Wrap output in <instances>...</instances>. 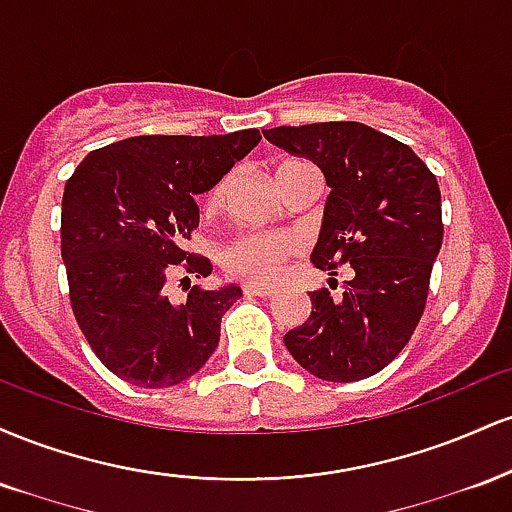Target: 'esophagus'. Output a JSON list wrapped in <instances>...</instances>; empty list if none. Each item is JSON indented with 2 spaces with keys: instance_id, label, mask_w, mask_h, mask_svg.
<instances>
[{
  "instance_id": "1",
  "label": "esophagus",
  "mask_w": 512,
  "mask_h": 512,
  "mask_svg": "<svg viewBox=\"0 0 512 512\" xmlns=\"http://www.w3.org/2000/svg\"><path fill=\"white\" fill-rule=\"evenodd\" d=\"M243 291L248 293V296H260V298H269L276 293V289H272V286H257V284H245Z\"/></svg>"
}]
</instances>
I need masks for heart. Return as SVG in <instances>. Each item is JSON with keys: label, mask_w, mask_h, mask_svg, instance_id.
Returning <instances> with one entry per match:
<instances>
[{"label": "heart", "mask_w": 512, "mask_h": 512, "mask_svg": "<svg viewBox=\"0 0 512 512\" xmlns=\"http://www.w3.org/2000/svg\"><path fill=\"white\" fill-rule=\"evenodd\" d=\"M293 161L284 163L281 168L291 166ZM228 185H231V175L221 178L209 192V202L219 204L226 197ZM298 238L291 233H264V231H248L233 238L221 252V264L228 274L238 276V279L252 281V284H264L279 276L281 267L286 260L296 255Z\"/></svg>", "instance_id": "obj_1"}]
</instances>
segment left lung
Wrapping results in <instances>:
<instances>
[{
    "instance_id": "obj_1",
    "label": "left lung",
    "mask_w": 512,
    "mask_h": 512,
    "mask_svg": "<svg viewBox=\"0 0 512 512\" xmlns=\"http://www.w3.org/2000/svg\"><path fill=\"white\" fill-rule=\"evenodd\" d=\"M264 139L305 156L325 175L330 197L310 260L337 276L342 296L308 293L313 310L286 332L289 354L315 378L354 383L383 370L419 325L443 245L440 190L407 144L361 122L262 129ZM337 279H330V289Z\"/></svg>"
}]
</instances>
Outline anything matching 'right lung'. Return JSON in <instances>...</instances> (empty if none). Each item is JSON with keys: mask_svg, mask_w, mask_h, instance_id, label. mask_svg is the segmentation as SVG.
I'll use <instances>...</instances> for the list:
<instances>
[{"mask_svg": "<svg viewBox=\"0 0 512 512\" xmlns=\"http://www.w3.org/2000/svg\"><path fill=\"white\" fill-rule=\"evenodd\" d=\"M257 129L211 137L146 134L91 151L62 197V260L76 322L117 378L170 387L192 378L221 337V317L240 286H192L166 296L173 269L211 274V262L182 250L199 226L197 195L211 190L260 144Z\"/></svg>", "mask_w": 512, "mask_h": 512, "instance_id": "right-lung-1", "label": "right lung"}]
</instances>
